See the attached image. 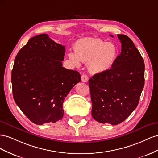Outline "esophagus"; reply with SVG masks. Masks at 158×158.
I'll return each mask as SVG.
<instances>
[{
  "instance_id": "1",
  "label": "esophagus",
  "mask_w": 158,
  "mask_h": 158,
  "mask_svg": "<svg viewBox=\"0 0 158 158\" xmlns=\"http://www.w3.org/2000/svg\"><path fill=\"white\" fill-rule=\"evenodd\" d=\"M89 80L88 76L86 74H83L81 76V81L84 83H87Z\"/></svg>"
}]
</instances>
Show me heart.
<instances>
[{"mask_svg": "<svg viewBox=\"0 0 158 158\" xmlns=\"http://www.w3.org/2000/svg\"><path fill=\"white\" fill-rule=\"evenodd\" d=\"M75 53H69V59L79 66L81 61L88 62L90 71L101 73L109 70L118 57V49L112 42L98 38H87L79 40L75 48Z\"/></svg>", "mask_w": 158, "mask_h": 158, "instance_id": "b5f03b06", "label": "heart"}]
</instances>
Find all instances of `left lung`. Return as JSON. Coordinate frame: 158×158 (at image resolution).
Instances as JSON below:
<instances>
[{"label":"left lung","mask_w":158,"mask_h":158,"mask_svg":"<svg viewBox=\"0 0 158 158\" xmlns=\"http://www.w3.org/2000/svg\"><path fill=\"white\" fill-rule=\"evenodd\" d=\"M117 35L122 49L114 65L89 81L93 118L112 125L120 124L131 114L144 86L145 65L140 53L127 35Z\"/></svg>","instance_id":"left-lung-1"}]
</instances>
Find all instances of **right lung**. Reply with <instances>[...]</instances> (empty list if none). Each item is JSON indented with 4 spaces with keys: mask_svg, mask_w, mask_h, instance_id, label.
Returning <instances> with one entry per match:
<instances>
[{
    "mask_svg": "<svg viewBox=\"0 0 158 158\" xmlns=\"http://www.w3.org/2000/svg\"><path fill=\"white\" fill-rule=\"evenodd\" d=\"M65 52L64 46L42 34L30 39L15 58L11 75L13 97L35 124L61 120L65 97L81 81L78 71L62 67Z\"/></svg>",
    "mask_w": 158,
    "mask_h": 158,
    "instance_id": "obj_1",
    "label": "right lung"
}]
</instances>
